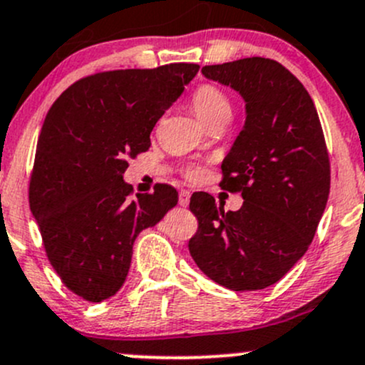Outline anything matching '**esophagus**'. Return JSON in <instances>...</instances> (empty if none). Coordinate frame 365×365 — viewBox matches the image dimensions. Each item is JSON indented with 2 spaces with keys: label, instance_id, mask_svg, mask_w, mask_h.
Masks as SVG:
<instances>
[{
  "label": "esophagus",
  "instance_id": "esophagus-1",
  "mask_svg": "<svg viewBox=\"0 0 365 365\" xmlns=\"http://www.w3.org/2000/svg\"><path fill=\"white\" fill-rule=\"evenodd\" d=\"M189 202H190V192L189 190H180V194H178V204H180V206L187 207V206H189Z\"/></svg>",
  "mask_w": 365,
  "mask_h": 365
}]
</instances>
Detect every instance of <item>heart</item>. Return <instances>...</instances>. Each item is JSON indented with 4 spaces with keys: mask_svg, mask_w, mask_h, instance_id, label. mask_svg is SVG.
<instances>
[{
    "mask_svg": "<svg viewBox=\"0 0 365 365\" xmlns=\"http://www.w3.org/2000/svg\"><path fill=\"white\" fill-rule=\"evenodd\" d=\"M190 106L204 124L216 121H228L232 118V103L225 91L211 83H202L194 90L190 97ZM185 175L190 180H201L204 171L199 166H189Z\"/></svg>",
    "mask_w": 365,
    "mask_h": 365,
    "instance_id": "obj_1",
    "label": "heart"
}]
</instances>
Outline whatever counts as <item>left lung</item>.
<instances>
[{
	"label": "left lung",
	"instance_id": "1",
	"mask_svg": "<svg viewBox=\"0 0 365 365\" xmlns=\"http://www.w3.org/2000/svg\"><path fill=\"white\" fill-rule=\"evenodd\" d=\"M234 88L246 123L222 163L225 190L241 192L223 211L206 192L190 197L197 232L189 251L204 274L232 291L265 289L307 253L326 210L331 166L314 100L282 63L251 57L202 67Z\"/></svg>",
	"mask_w": 365,
	"mask_h": 365
}]
</instances>
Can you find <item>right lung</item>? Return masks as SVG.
<instances>
[{
	"label": "right lung",
	"instance_id": "obj_1",
	"mask_svg": "<svg viewBox=\"0 0 365 365\" xmlns=\"http://www.w3.org/2000/svg\"><path fill=\"white\" fill-rule=\"evenodd\" d=\"M197 63L107 71L71 85L48 110L36 147L29 204L51 267L91 303L121 289L133 242L178 202L158 183L137 194L128 158L149 150L150 131L197 74Z\"/></svg>",
	"mask_w": 365,
	"mask_h": 365
}]
</instances>
